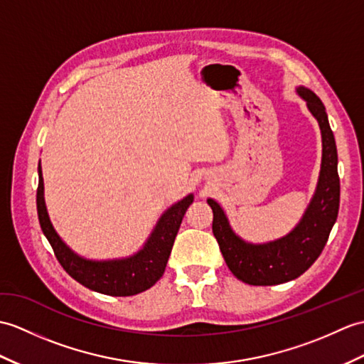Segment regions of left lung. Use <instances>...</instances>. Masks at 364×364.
Instances as JSON below:
<instances>
[{
    "label": "left lung",
    "mask_w": 364,
    "mask_h": 364,
    "mask_svg": "<svg viewBox=\"0 0 364 364\" xmlns=\"http://www.w3.org/2000/svg\"><path fill=\"white\" fill-rule=\"evenodd\" d=\"M296 92L306 100L309 112L318 121L323 139L318 184L299 223L281 239L251 243L232 231L220 205L208 198L214 214L213 232L226 265L235 277L250 285L284 284L307 272L323 252L340 209L338 154L326 107L315 92L306 87H298Z\"/></svg>",
    "instance_id": "8db88e82"
}]
</instances>
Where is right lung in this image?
I'll return each instance as SVG.
<instances>
[{"label": "right lung", "mask_w": 364, "mask_h": 364, "mask_svg": "<svg viewBox=\"0 0 364 364\" xmlns=\"http://www.w3.org/2000/svg\"><path fill=\"white\" fill-rule=\"evenodd\" d=\"M192 201L193 196L189 193L188 197L168 208L158 220L144 247L133 256L91 260L79 256L68 247L50 223L45 205L43 175H41V166L38 163L37 213L41 231L46 235L57 260L60 262L68 274L79 284L85 285L87 289L109 294V296H133V294L146 291L161 279L183 217Z\"/></svg>", "instance_id": "add662e5"}]
</instances>
